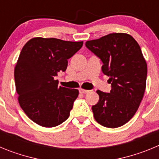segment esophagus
<instances>
[{
    "mask_svg": "<svg viewBox=\"0 0 159 159\" xmlns=\"http://www.w3.org/2000/svg\"><path fill=\"white\" fill-rule=\"evenodd\" d=\"M80 92L82 94H86V93H88L89 91H88V90H85V89H83V88H80Z\"/></svg>",
    "mask_w": 159,
    "mask_h": 159,
    "instance_id": "esophagus-1",
    "label": "esophagus"
}]
</instances>
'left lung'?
Returning <instances> with one entry per match:
<instances>
[{
    "label": "left lung",
    "instance_id": "8db88e82",
    "mask_svg": "<svg viewBox=\"0 0 159 159\" xmlns=\"http://www.w3.org/2000/svg\"><path fill=\"white\" fill-rule=\"evenodd\" d=\"M85 45L102 60V71L111 84L110 93L96 91L99 99L92 107L94 118L103 127H121L134 116L145 92L147 65L141 48L123 32L88 40Z\"/></svg>",
    "mask_w": 159,
    "mask_h": 159
}]
</instances>
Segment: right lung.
Here are the masks:
<instances>
[{
  "instance_id": "1",
  "label": "right lung",
  "mask_w": 159,
  "mask_h": 159,
  "mask_svg": "<svg viewBox=\"0 0 159 159\" xmlns=\"http://www.w3.org/2000/svg\"><path fill=\"white\" fill-rule=\"evenodd\" d=\"M83 43L34 37L22 48L14 70L16 91L20 107L36 124L57 127L69 117L79 91L58 86L55 76L67 69Z\"/></svg>"
}]
</instances>
